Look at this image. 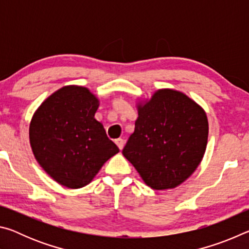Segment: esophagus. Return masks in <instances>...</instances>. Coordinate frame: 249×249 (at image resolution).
<instances>
[{"mask_svg": "<svg viewBox=\"0 0 249 249\" xmlns=\"http://www.w3.org/2000/svg\"><path fill=\"white\" fill-rule=\"evenodd\" d=\"M115 142H116V145H117V147H119V148L122 150L123 149V147H124V144H125V141L123 140V138H117V140L115 141Z\"/></svg>", "mask_w": 249, "mask_h": 249, "instance_id": "esophagus-1", "label": "esophagus"}]
</instances>
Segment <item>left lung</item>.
<instances>
[{"label":"left lung","mask_w":249,"mask_h":249,"mask_svg":"<svg viewBox=\"0 0 249 249\" xmlns=\"http://www.w3.org/2000/svg\"><path fill=\"white\" fill-rule=\"evenodd\" d=\"M208 117L200 105L179 91L158 90L138 105L135 130L124 157L148 187H178L200 165L208 144Z\"/></svg>","instance_id":"8db88e82"}]
</instances>
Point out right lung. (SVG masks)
Segmentation results:
<instances>
[{
  "label": "right lung",
  "instance_id": "add662e5",
  "mask_svg": "<svg viewBox=\"0 0 249 249\" xmlns=\"http://www.w3.org/2000/svg\"><path fill=\"white\" fill-rule=\"evenodd\" d=\"M99 100L83 87L68 86L41 103L29 125V142L41 168L61 185L91 182L120 151L94 119Z\"/></svg>",
  "mask_w": 249,
  "mask_h": 249
}]
</instances>
